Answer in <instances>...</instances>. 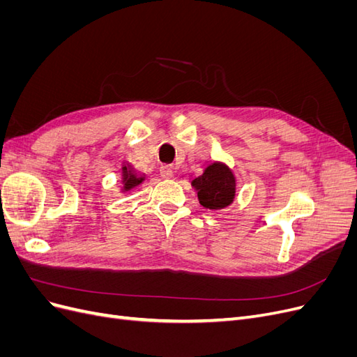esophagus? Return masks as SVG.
I'll list each match as a JSON object with an SVG mask.
<instances>
[{"instance_id": "34e87169", "label": "esophagus", "mask_w": 357, "mask_h": 357, "mask_svg": "<svg viewBox=\"0 0 357 357\" xmlns=\"http://www.w3.org/2000/svg\"><path fill=\"white\" fill-rule=\"evenodd\" d=\"M160 177L165 178V180L172 178V177H174V169H172V168L168 167V165H164V167L160 168Z\"/></svg>"}]
</instances>
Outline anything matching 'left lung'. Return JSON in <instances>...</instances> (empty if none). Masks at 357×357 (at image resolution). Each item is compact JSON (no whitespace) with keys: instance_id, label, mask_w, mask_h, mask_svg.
<instances>
[{"instance_id":"left-lung-1","label":"left lung","mask_w":357,"mask_h":357,"mask_svg":"<svg viewBox=\"0 0 357 357\" xmlns=\"http://www.w3.org/2000/svg\"><path fill=\"white\" fill-rule=\"evenodd\" d=\"M190 185L197 190L199 204L210 210H222L235 199L236 180L232 169L223 162L205 164L201 174L192 177Z\"/></svg>"}]
</instances>
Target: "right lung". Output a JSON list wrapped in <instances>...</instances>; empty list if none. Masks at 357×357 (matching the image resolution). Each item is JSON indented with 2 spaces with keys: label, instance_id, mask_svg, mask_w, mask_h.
<instances>
[{
  "label": "right lung",
  "instance_id": "obj_1",
  "mask_svg": "<svg viewBox=\"0 0 357 357\" xmlns=\"http://www.w3.org/2000/svg\"><path fill=\"white\" fill-rule=\"evenodd\" d=\"M146 180L144 174L138 172L132 165H122V192H129Z\"/></svg>",
  "mask_w": 357,
  "mask_h": 357
}]
</instances>
